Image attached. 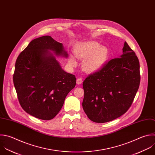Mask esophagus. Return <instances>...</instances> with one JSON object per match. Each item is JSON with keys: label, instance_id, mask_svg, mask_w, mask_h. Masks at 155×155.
<instances>
[{"label": "esophagus", "instance_id": "esophagus-1", "mask_svg": "<svg viewBox=\"0 0 155 155\" xmlns=\"http://www.w3.org/2000/svg\"><path fill=\"white\" fill-rule=\"evenodd\" d=\"M83 82V79L81 78H78L77 80V84H81Z\"/></svg>", "mask_w": 155, "mask_h": 155}]
</instances>
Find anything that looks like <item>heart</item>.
Segmentation results:
<instances>
[{"label": "heart", "instance_id": "obj_1", "mask_svg": "<svg viewBox=\"0 0 155 155\" xmlns=\"http://www.w3.org/2000/svg\"><path fill=\"white\" fill-rule=\"evenodd\" d=\"M75 57L83 60L82 68L87 73H94L100 71L107 63L110 52L107 47L100 45L95 41H88L77 44L74 48ZM69 64L71 67L77 66L75 57L70 55Z\"/></svg>", "mask_w": 155, "mask_h": 155}]
</instances>
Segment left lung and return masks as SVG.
Returning <instances> with one entry per match:
<instances>
[{"label":"left lung","mask_w":155,"mask_h":155,"mask_svg":"<svg viewBox=\"0 0 155 155\" xmlns=\"http://www.w3.org/2000/svg\"><path fill=\"white\" fill-rule=\"evenodd\" d=\"M122 50L119 58L111 60L83 83V108L94 122H110L125 114L139 89V60L126 42Z\"/></svg>","instance_id":"obj_1"}]
</instances>
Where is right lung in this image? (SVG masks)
Instances as JSON below:
<instances>
[{
  "label": "right lung",
  "mask_w": 155,
  "mask_h": 155,
  "mask_svg": "<svg viewBox=\"0 0 155 155\" xmlns=\"http://www.w3.org/2000/svg\"><path fill=\"white\" fill-rule=\"evenodd\" d=\"M57 57H68L63 44L50 36L32 40L18 56L13 83L22 109L48 120L61 110L68 93L76 84L74 75L65 72Z\"/></svg>",
  "instance_id": "add662e5"
}]
</instances>
